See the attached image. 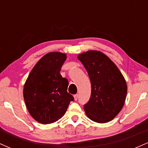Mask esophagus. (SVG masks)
I'll return each instance as SVG.
<instances>
[{"instance_id": "obj_1", "label": "esophagus", "mask_w": 148, "mask_h": 148, "mask_svg": "<svg viewBox=\"0 0 148 148\" xmlns=\"http://www.w3.org/2000/svg\"><path fill=\"white\" fill-rule=\"evenodd\" d=\"M74 99H75V101H76V100L78 99V98H79V95L76 94V95H74Z\"/></svg>"}]
</instances>
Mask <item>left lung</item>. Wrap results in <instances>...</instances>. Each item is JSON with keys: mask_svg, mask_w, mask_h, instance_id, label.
<instances>
[{"mask_svg": "<svg viewBox=\"0 0 148 148\" xmlns=\"http://www.w3.org/2000/svg\"><path fill=\"white\" fill-rule=\"evenodd\" d=\"M91 82V96L84 106L88 118L98 123L111 121L122 110L127 86L116 64L99 51L90 50L78 55Z\"/></svg>", "mask_w": 148, "mask_h": 148, "instance_id": "obj_1", "label": "left lung"}]
</instances>
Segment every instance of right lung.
<instances>
[{
  "mask_svg": "<svg viewBox=\"0 0 148 148\" xmlns=\"http://www.w3.org/2000/svg\"><path fill=\"white\" fill-rule=\"evenodd\" d=\"M66 53L49 52L32 69L23 87V98L30 115L38 123L47 125L64 115L74 97L67 92L68 81L60 71Z\"/></svg>",
  "mask_w": 148,
  "mask_h": 148,
  "instance_id": "add662e5",
  "label": "right lung"
}]
</instances>
